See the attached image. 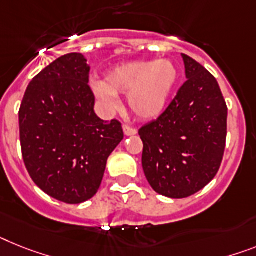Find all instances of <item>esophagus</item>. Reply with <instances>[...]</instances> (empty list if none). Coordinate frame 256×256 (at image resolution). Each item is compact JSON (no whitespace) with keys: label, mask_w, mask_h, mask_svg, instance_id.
Returning <instances> with one entry per match:
<instances>
[{"label":"esophagus","mask_w":256,"mask_h":256,"mask_svg":"<svg viewBox=\"0 0 256 256\" xmlns=\"http://www.w3.org/2000/svg\"><path fill=\"white\" fill-rule=\"evenodd\" d=\"M124 132L126 136H132V135L136 134V130L134 128H130L128 124H124Z\"/></svg>","instance_id":"34e87169"}]
</instances>
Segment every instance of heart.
<instances>
[{
	"mask_svg": "<svg viewBox=\"0 0 256 256\" xmlns=\"http://www.w3.org/2000/svg\"><path fill=\"white\" fill-rule=\"evenodd\" d=\"M178 79L177 66L169 60L126 62L109 70L102 83L94 90L109 106L117 105V96L128 95L132 114L152 120L162 113Z\"/></svg>",
	"mask_w": 256,
	"mask_h": 256,
	"instance_id": "1",
	"label": "heart"
}]
</instances>
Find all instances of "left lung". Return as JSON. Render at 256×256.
I'll list each match as a JSON object with an SVG mask.
<instances>
[{"label":"left lung","mask_w":256,"mask_h":256,"mask_svg":"<svg viewBox=\"0 0 256 256\" xmlns=\"http://www.w3.org/2000/svg\"><path fill=\"white\" fill-rule=\"evenodd\" d=\"M188 80L156 121L139 130L148 184L181 199L207 186L220 169L226 142L228 108L211 72L182 54Z\"/></svg>","instance_id":"obj_1"}]
</instances>
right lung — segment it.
Segmentation results:
<instances>
[{"label":"right lung","mask_w":256,"mask_h":256,"mask_svg":"<svg viewBox=\"0 0 256 256\" xmlns=\"http://www.w3.org/2000/svg\"><path fill=\"white\" fill-rule=\"evenodd\" d=\"M80 53L62 56L26 90L19 109L23 161L49 196L79 204L98 192L109 154L124 139L121 122L96 116Z\"/></svg>","instance_id":"1"}]
</instances>
